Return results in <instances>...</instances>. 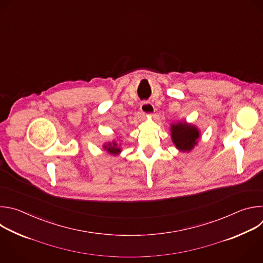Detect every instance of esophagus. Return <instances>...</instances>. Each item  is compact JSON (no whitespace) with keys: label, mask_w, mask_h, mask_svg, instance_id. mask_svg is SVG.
<instances>
[{"label":"esophagus","mask_w":263,"mask_h":263,"mask_svg":"<svg viewBox=\"0 0 263 263\" xmlns=\"http://www.w3.org/2000/svg\"><path fill=\"white\" fill-rule=\"evenodd\" d=\"M140 111L145 116H151L154 112V107H153V104L151 102L143 101L141 103V106H140Z\"/></svg>","instance_id":"obj_1"}]
</instances>
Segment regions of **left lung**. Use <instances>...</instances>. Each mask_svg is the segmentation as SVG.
<instances>
[{
  "instance_id": "left-lung-1",
  "label": "left lung",
  "mask_w": 263,
  "mask_h": 263,
  "mask_svg": "<svg viewBox=\"0 0 263 263\" xmlns=\"http://www.w3.org/2000/svg\"><path fill=\"white\" fill-rule=\"evenodd\" d=\"M171 139L175 147L182 152H190L197 146L200 130L198 127L186 121H178L177 123L171 124Z\"/></svg>"
}]
</instances>
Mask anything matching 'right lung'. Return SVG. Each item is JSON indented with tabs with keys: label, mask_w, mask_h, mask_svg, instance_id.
Wrapping results in <instances>:
<instances>
[{
	"label": "right lung",
	"mask_w": 263,
	"mask_h": 263,
	"mask_svg": "<svg viewBox=\"0 0 263 263\" xmlns=\"http://www.w3.org/2000/svg\"><path fill=\"white\" fill-rule=\"evenodd\" d=\"M103 149L106 150L108 153L113 154V155H117L121 152V148L120 145L117 143V141H112V142H108L106 144L102 145Z\"/></svg>",
	"instance_id": "right-lung-1"
}]
</instances>
